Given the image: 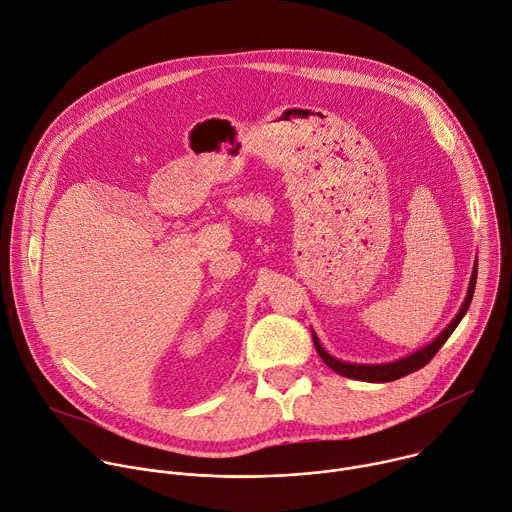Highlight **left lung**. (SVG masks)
Wrapping results in <instances>:
<instances>
[{
    "label": "left lung",
    "instance_id": "8db88e82",
    "mask_svg": "<svg viewBox=\"0 0 512 512\" xmlns=\"http://www.w3.org/2000/svg\"><path fill=\"white\" fill-rule=\"evenodd\" d=\"M476 274H478V260H476L474 270H472L468 294H466V298H464V302H462V306H460L458 315L454 317V321H452L430 345H426L424 349H420V351H416V353H412V355H407V357H403V359H399V361H393V363H381V365L347 363V361H339V359H335L333 355H329V353L323 349V345H321V341L317 339V335L313 333L315 349H317V353L321 355V359H323L333 371H337L339 375L349 377V379H359V381H369V383H387V381H395V379H399V377H403V375H410V373H414V371H418V369H422L424 365L430 363V359L440 351V347L448 341V337L454 333V329L458 327V323H460L462 317L466 315L468 306H470V302H472L474 286H476Z\"/></svg>",
    "mask_w": 512,
    "mask_h": 512
}]
</instances>
